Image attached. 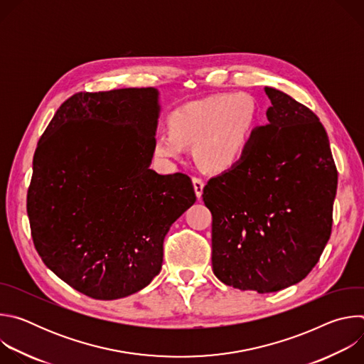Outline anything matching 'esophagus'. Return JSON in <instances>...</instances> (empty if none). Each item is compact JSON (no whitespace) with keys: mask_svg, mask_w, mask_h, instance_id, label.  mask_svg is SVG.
Listing matches in <instances>:
<instances>
[{"mask_svg":"<svg viewBox=\"0 0 364 364\" xmlns=\"http://www.w3.org/2000/svg\"><path fill=\"white\" fill-rule=\"evenodd\" d=\"M193 186H194V191H196V196L197 198H201V194H203V187H204V181L198 177H193Z\"/></svg>","mask_w":364,"mask_h":364,"instance_id":"esophagus-1","label":"esophagus"}]
</instances>
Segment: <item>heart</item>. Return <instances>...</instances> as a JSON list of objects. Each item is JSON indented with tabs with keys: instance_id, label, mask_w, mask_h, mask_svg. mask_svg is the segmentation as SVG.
<instances>
[{
	"instance_id": "b5f03b06",
	"label": "heart",
	"mask_w": 364,
	"mask_h": 364,
	"mask_svg": "<svg viewBox=\"0 0 364 364\" xmlns=\"http://www.w3.org/2000/svg\"><path fill=\"white\" fill-rule=\"evenodd\" d=\"M256 117L255 102L245 93H222L186 103L170 115V132L155 138L154 155L176 164L187 157V146H194L197 161L207 170H232L252 145Z\"/></svg>"
}]
</instances>
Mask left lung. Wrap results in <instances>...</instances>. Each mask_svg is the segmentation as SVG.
<instances>
[{
    "instance_id": "1",
    "label": "left lung",
    "mask_w": 364,
    "mask_h": 364,
    "mask_svg": "<svg viewBox=\"0 0 364 364\" xmlns=\"http://www.w3.org/2000/svg\"><path fill=\"white\" fill-rule=\"evenodd\" d=\"M268 124L245 159L209 180L212 264L226 285L259 294L302 281L330 239L337 168L324 127L287 93L265 87Z\"/></svg>"
}]
</instances>
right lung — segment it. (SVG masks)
<instances>
[{
    "label": "right lung",
    "instance_id": "obj_1",
    "mask_svg": "<svg viewBox=\"0 0 364 364\" xmlns=\"http://www.w3.org/2000/svg\"><path fill=\"white\" fill-rule=\"evenodd\" d=\"M160 112L155 87L76 93L37 144L27 193L34 246L90 298L145 288L161 271L171 225L196 201L187 174L149 168Z\"/></svg>",
    "mask_w": 364,
    "mask_h": 364
}]
</instances>
